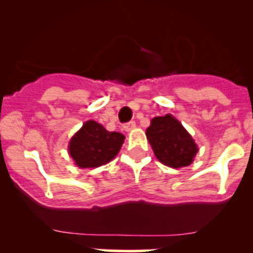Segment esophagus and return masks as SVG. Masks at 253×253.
<instances>
[{"label":"esophagus","instance_id":"34e87169","mask_svg":"<svg viewBox=\"0 0 253 253\" xmlns=\"http://www.w3.org/2000/svg\"><path fill=\"white\" fill-rule=\"evenodd\" d=\"M123 128H124V130H125V131H130L131 129H134V128H135V122H129V123H125V124H124V126H123Z\"/></svg>","mask_w":253,"mask_h":253}]
</instances>
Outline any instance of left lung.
I'll return each instance as SVG.
<instances>
[{
    "label": "left lung",
    "instance_id": "1",
    "mask_svg": "<svg viewBox=\"0 0 253 253\" xmlns=\"http://www.w3.org/2000/svg\"><path fill=\"white\" fill-rule=\"evenodd\" d=\"M146 134L156 157L169 167L189 166L198 153V147L191 135L169 114L152 119Z\"/></svg>",
    "mask_w": 253,
    "mask_h": 253
}]
</instances>
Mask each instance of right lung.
<instances>
[{
  "mask_svg": "<svg viewBox=\"0 0 253 253\" xmlns=\"http://www.w3.org/2000/svg\"><path fill=\"white\" fill-rule=\"evenodd\" d=\"M125 137L118 131H107L99 123L88 120L69 142L68 151L76 165L92 169L110 162L119 153Z\"/></svg>",
  "mask_w": 253,
  "mask_h": 253,
  "instance_id": "right-lung-1",
  "label": "right lung"
}]
</instances>
